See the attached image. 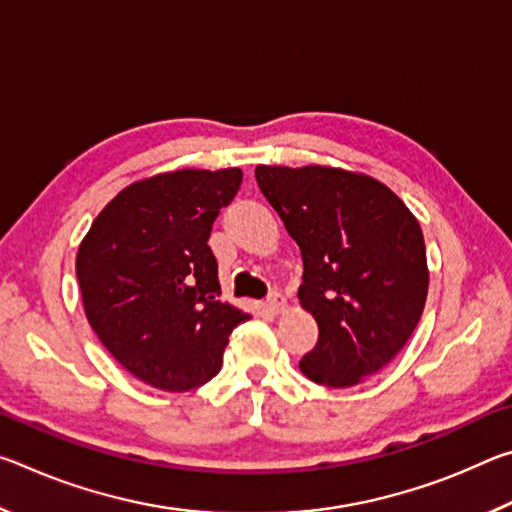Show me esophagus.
Returning <instances> with one entry per match:
<instances>
[{"label":"esophagus","mask_w":512,"mask_h":512,"mask_svg":"<svg viewBox=\"0 0 512 512\" xmlns=\"http://www.w3.org/2000/svg\"><path fill=\"white\" fill-rule=\"evenodd\" d=\"M266 305H268V309L273 311V314H280V311H284V307H287V300H284V296L282 293H277V291H273L271 296H268V300H266Z\"/></svg>","instance_id":"34e87169"}]
</instances>
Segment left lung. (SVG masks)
<instances>
[{
    "mask_svg": "<svg viewBox=\"0 0 512 512\" xmlns=\"http://www.w3.org/2000/svg\"><path fill=\"white\" fill-rule=\"evenodd\" d=\"M257 185L302 255L300 305L318 323L300 370L348 388L395 359L429 289L420 223L379 180L332 167L255 169Z\"/></svg>",
    "mask_w": 512,
    "mask_h": 512,
    "instance_id": "8db88e82",
    "label": "left lung"
}]
</instances>
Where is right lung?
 <instances>
[{"label": "right lung", "instance_id": "right-lung-1", "mask_svg": "<svg viewBox=\"0 0 512 512\" xmlns=\"http://www.w3.org/2000/svg\"><path fill=\"white\" fill-rule=\"evenodd\" d=\"M241 169H183L140 180L103 207L76 255L85 316L131 375L185 393L221 370L248 314L221 302L212 223Z\"/></svg>", "mask_w": 512, "mask_h": 512}]
</instances>
